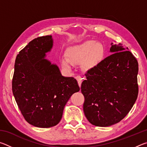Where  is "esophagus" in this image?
Instances as JSON below:
<instances>
[{
  "instance_id": "obj_1",
  "label": "esophagus",
  "mask_w": 147,
  "mask_h": 147,
  "mask_svg": "<svg viewBox=\"0 0 147 147\" xmlns=\"http://www.w3.org/2000/svg\"><path fill=\"white\" fill-rule=\"evenodd\" d=\"M76 80H77V81H78V83L79 86L80 87V86H81V84H82V82L83 79H84L83 76H82V75H78V76H76Z\"/></svg>"
}]
</instances>
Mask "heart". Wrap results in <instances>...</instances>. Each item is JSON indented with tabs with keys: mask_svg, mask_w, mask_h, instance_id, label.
Instances as JSON below:
<instances>
[{
	"mask_svg": "<svg viewBox=\"0 0 147 147\" xmlns=\"http://www.w3.org/2000/svg\"><path fill=\"white\" fill-rule=\"evenodd\" d=\"M104 48L100 43L95 41L89 40L84 43L71 47L67 53L66 57L61 59L62 65L70 69L72 63H79L84 60L86 66L95 65L103 58Z\"/></svg>",
	"mask_w": 147,
	"mask_h": 147,
	"instance_id": "heart-1",
	"label": "heart"
}]
</instances>
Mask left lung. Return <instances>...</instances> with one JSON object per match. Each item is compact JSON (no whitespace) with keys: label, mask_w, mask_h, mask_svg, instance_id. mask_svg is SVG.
<instances>
[{"label":"left lung","mask_w":147,"mask_h":147,"mask_svg":"<svg viewBox=\"0 0 147 147\" xmlns=\"http://www.w3.org/2000/svg\"><path fill=\"white\" fill-rule=\"evenodd\" d=\"M111 45L113 54L89 69L81 85L84 114L91 124L101 127L125 117L138 95V60L121 43Z\"/></svg>","instance_id":"8db88e82"}]
</instances>
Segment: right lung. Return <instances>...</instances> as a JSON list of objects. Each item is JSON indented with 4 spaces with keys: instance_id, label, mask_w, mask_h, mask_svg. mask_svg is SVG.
<instances>
[{
    "instance_id": "add662e5",
    "label": "right lung",
    "mask_w": 147,
    "mask_h": 147,
    "mask_svg": "<svg viewBox=\"0 0 147 147\" xmlns=\"http://www.w3.org/2000/svg\"><path fill=\"white\" fill-rule=\"evenodd\" d=\"M53 46L51 36L39 37L19 52L15 62L13 96L24 119L38 128L58 124L69 99L80 91L75 78L63 76L45 58Z\"/></svg>"
}]
</instances>
